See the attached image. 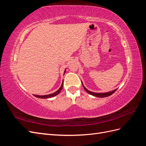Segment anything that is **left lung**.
I'll list each match as a JSON object with an SVG mask.
<instances>
[{"label":"left lung","mask_w":146,"mask_h":146,"mask_svg":"<svg viewBox=\"0 0 146 146\" xmlns=\"http://www.w3.org/2000/svg\"><path fill=\"white\" fill-rule=\"evenodd\" d=\"M82 85H83V87L84 88V89H85V90L88 92V93H89L90 94L93 96H96V97H98V98H105V97H108V96H111V94H113L114 92H115L117 89L114 90H113L111 91H109V92H102V93H98V92H91L90 91H89L88 90H87L86 88L84 86L83 84L82 83Z\"/></svg>","instance_id":"left-lung-1"}]
</instances>
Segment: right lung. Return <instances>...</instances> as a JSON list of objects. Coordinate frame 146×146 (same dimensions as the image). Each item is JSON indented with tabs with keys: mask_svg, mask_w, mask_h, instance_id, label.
<instances>
[{
	"mask_svg": "<svg viewBox=\"0 0 146 146\" xmlns=\"http://www.w3.org/2000/svg\"><path fill=\"white\" fill-rule=\"evenodd\" d=\"M66 72V69L64 70V74ZM63 81L62 82V84H61V86H60V88H59V89L57 90L56 92H54V93L52 94H47V95H44V96H39V95H35L34 94L33 96L36 97V98H40V99H47V98H53V97H54L55 96H56L57 94H58L60 91H61V90L63 89Z\"/></svg>",
	"mask_w": 146,
	"mask_h": 146,
	"instance_id": "right-lung-1",
	"label": "right lung"
}]
</instances>
